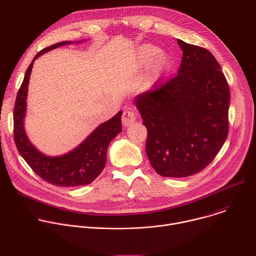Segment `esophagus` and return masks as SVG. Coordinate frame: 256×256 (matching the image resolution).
Listing matches in <instances>:
<instances>
[{"label":"esophagus","mask_w":256,"mask_h":256,"mask_svg":"<svg viewBox=\"0 0 256 256\" xmlns=\"http://www.w3.org/2000/svg\"><path fill=\"white\" fill-rule=\"evenodd\" d=\"M136 122V116L134 114L132 110L130 109H128V110L124 112L122 118V122L124 124V126H130L132 124H134Z\"/></svg>","instance_id":"obj_1"}]
</instances>
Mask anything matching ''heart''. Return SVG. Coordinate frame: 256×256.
<instances>
[{"label": "heart", "instance_id": "heart-1", "mask_svg": "<svg viewBox=\"0 0 256 256\" xmlns=\"http://www.w3.org/2000/svg\"><path fill=\"white\" fill-rule=\"evenodd\" d=\"M136 56L140 62L148 64L153 60V70L159 78H165L172 70L173 62L165 50H158L151 44H144L138 48Z\"/></svg>", "mask_w": 256, "mask_h": 256}]
</instances>
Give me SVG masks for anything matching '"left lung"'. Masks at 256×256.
Masks as SVG:
<instances>
[{
	"mask_svg": "<svg viewBox=\"0 0 256 256\" xmlns=\"http://www.w3.org/2000/svg\"><path fill=\"white\" fill-rule=\"evenodd\" d=\"M177 76L134 102L147 128L146 153L164 177H188L206 168L228 136L230 91L221 66L206 48L177 40Z\"/></svg>",
	"mask_w": 256,
	"mask_h": 256,
	"instance_id": "1",
	"label": "left lung"
}]
</instances>
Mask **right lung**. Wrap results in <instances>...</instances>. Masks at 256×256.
Here are the masks:
<instances>
[{"mask_svg":"<svg viewBox=\"0 0 256 256\" xmlns=\"http://www.w3.org/2000/svg\"><path fill=\"white\" fill-rule=\"evenodd\" d=\"M84 42L85 40L75 42H62L46 48L36 54L26 70L14 106V140L18 152L36 174L56 186L74 188L87 186L93 182L106 164L109 144L122 132V112H118L114 118L99 124L76 148L60 156L44 154L30 142L26 134L24 128L27 109L26 99L34 60L56 48Z\"/></svg>","mask_w":256,"mask_h":256,"instance_id":"right-lung-1","label":"right lung"}]
</instances>
